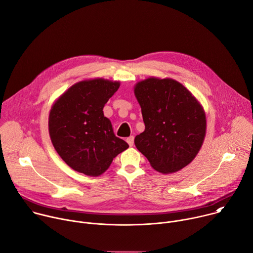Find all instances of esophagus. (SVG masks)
Listing matches in <instances>:
<instances>
[{"label": "esophagus", "mask_w": 253, "mask_h": 253, "mask_svg": "<svg viewBox=\"0 0 253 253\" xmlns=\"http://www.w3.org/2000/svg\"><path fill=\"white\" fill-rule=\"evenodd\" d=\"M126 141H127V143L129 144V146H130V147H132V146H133V144H134V136H130V137H128V138L126 139Z\"/></svg>", "instance_id": "esophagus-1"}]
</instances>
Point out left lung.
<instances>
[{"mask_svg": "<svg viewBox=\"0 0 253 253\" xmlns=\"http://www.w3.org/2000/svg\"><path fill=\"white\" fill-rule=\"evenodd\" d=\"M145 130L136 148L163 174L181 170L198 154L206 134V115L197 98L171 78L149 77L134 86Z\"/></svg>", "mask_w": 253, "mask_h": 253, "instance_id": "obj_1", "label": "left lung"}]
</instances>
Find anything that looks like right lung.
<instances>
[{
    "instance_id": "add662e5",
    "label": "right lung",
    "mask_w": 253,
    "mask_h": 253,
    "mask_svg": "<svg viewBox=\"0 0 253 253\" xmlns=\"http://www.w3.org/2000/svg\"><path fill=\"white\" fill-rule=\"evenodd\" d=\"M119 81L95 78L72 85L52 105L49 134L60 157L72 169L100 176L128 144L115 136L103 108Z\"/></svg>"
}]
</instances>
